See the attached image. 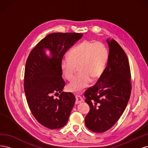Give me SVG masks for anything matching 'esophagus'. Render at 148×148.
<instances>
[{"label": "esophagus", "instance_id": "34e87169", "mask_svg": "<svg viewBox=\"0 0 148 148\" xmlns=\"http://www.w3.org/2000/svg\"><path fill=\"white\" fill-rule=\"evenodd\" d=\"M75 98H76V101H75L76 104H79V103H81L83 101V98L80 96H76Z\"/></svg>", "mask_w": 148, "mask_h": 148}]
</instances>
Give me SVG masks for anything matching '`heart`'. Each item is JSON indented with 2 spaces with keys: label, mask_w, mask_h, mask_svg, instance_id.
<instances>
[{
  "label": "heart",
  "mask_w": 148,
  "mask_h": 148,
  "mask_svg": "<svg viewBox=\"0 0 148 148\" xmlns=\"http://www.w3.org/2000/svg\"><path fill=\"white\" fill-rule=\"evenodd\" d=\"M109 57L106 46L101 42L84 41L69 52V57L62 59L60 66L65 78L72 79L79 66L80 72L69 85L70 90L82 92L93 79L104 71Z\"/></svg>",
  "instance_id": "1"
}]
</instances>
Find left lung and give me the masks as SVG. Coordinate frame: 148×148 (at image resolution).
<instances>
[{"mask_svg": "<svg viewBox=\"0 0 148 148\" xmlns=\"http://www.w3.org/2000/svg\"><path fill=\"white\" fill-rule=\"evenodd\" d=\"M109 47L105 70L95 86L84 92L90 110L85 125L92 132L103 133L112 127L122 115L131 95V73L123 49L114 39H107Z\"/></svg>", "mask_w": 148, "mask_h": 148, "instance_id": "1", "label": "left lung"}]
</instances>
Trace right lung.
<instances>
[{
	"instance_id": "1",
	"label": "right lung",
	"mask_w": 148,
	"mask_h": 148,
	"mask_svg": "<svg viewBox=\"0 0 148 148\" xmlns=\"http://www.w3.org/2000/svg\"><path fill=\"white\" fill-rule=\"evenodd\" d=\"M82 36L83 34L77 33L48 34L32 49L26 60V100L35 119L49 129L64 127L75 104L73 94L62 92L65 83L62 77L60 62L66 51ZM46 50L50 51L51 57L46 54ZM57 94L60 95L58 98L54 97Z\"/></svg>"
}]
</instances>
